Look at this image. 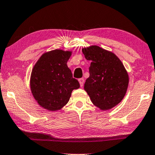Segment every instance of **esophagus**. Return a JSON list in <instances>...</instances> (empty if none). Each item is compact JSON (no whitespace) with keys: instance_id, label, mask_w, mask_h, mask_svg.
Listing matches in <instances>:
<instances>
[{"instance_id":"34e87169","label":"esophagus","mask_w":155,"mask_h":155,"mask_svg":"<svg viewBox=\"0 0 155 155\" xmlns=\"http://www.w3.org/2000/svg\"><path fill=\"white\" fill-rule=\"evenodd\" d=\"M78 81H79L80 85H81V87H83V84H84L85 80L83 79V78H81V79L78 80Z\"/></svg>"}]
</instances>
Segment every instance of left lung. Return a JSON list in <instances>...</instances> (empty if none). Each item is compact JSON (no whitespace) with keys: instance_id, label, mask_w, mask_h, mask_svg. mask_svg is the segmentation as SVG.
<instances>
[{"instance_id":"left-lung-1","label":"left lung","mask_w":155,"mask_h":155,"mask_svg":"<svg viewBox=\"0 0 155 155\" xmlns=\"http://www.w3.org/2000/svg\"><path fill=\"white\" fill-rule=\"evenodd\" d=\"M82 51L85 59L91 61L85 91L101 110L113 108L123 99L128 89L129 78L124 65L114 53L98 45Z\"/></svg>"}]
</instances>
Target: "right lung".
<instances>
[{
    "label": "right lung",
    "instance_id": "1",
    "mask_svg": "<svg viewBox=\"0 0 155 155\" xmlns=\"http://www.w3.org/2000/svg\"><path fill=\"white\" fill-rule=\"evenodd\" d=\"M72 51L55 49L38 60L30 76V89L40 106L49 111L61 110L70 100L72 91L80 88L67 63Z\"/></svg>",
    "mask_w": 155,
    "mask_h": 155
}]
</instances>
